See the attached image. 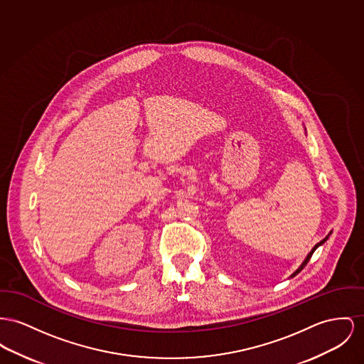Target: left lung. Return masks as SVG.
I'll list each match as a JSON object with an SVG mask.
<instances>
[{"mask_svg":"<svg viewBox=\"0 0 364 364\" xmlns=\"http://www.w3.org/2000/svg\"><path fill=\"white\" fill-rule=\"evenodd\" d=\"M327 239H328V236H326V239H323V240H321V242H317V244H316L315 247H314V248H312V251H311V252H309V254H308V257H306V258H305V261H304V262H302V265H301V267H298V269H296V270H295V272H294V273H292V274H291V277H294V276H295V274H298V273H299V272H301V270H302V269H304V267H306V264H308V262H309V259H311V258H312V255H314V252H315L316 248H317V247H318V245H321V244H323V242H327Z\"/></svg>","mask_w":364,"mask_h":364,"instance_id":"8db88e82","label":"left lung"}]
</instances>
